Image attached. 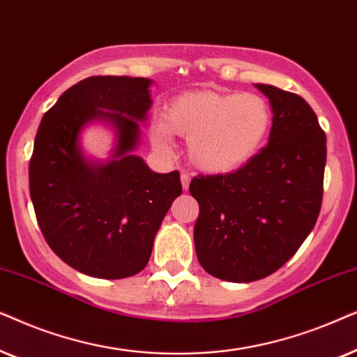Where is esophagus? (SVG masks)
<instances>
[{
  "mask_svg": "<svg viewBox=\"0 0 357 357\" xmlns=\"http://www.w3.org/2000/svg\"><path fill=\"white\" fill-rule=\"evenodd\" d=\"M189 183H191V176H189L188 173H183V174H181V184H183L184 191H188Z\"/></svg>",
  "mask_w": 357,
  "mask_h": 357,
  "instance_id": "34e87169",
  "label": "esophagus"
}]
</instances>
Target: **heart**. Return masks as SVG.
Listing matches in <instances>:
<instances>
[{"mask_svg":"<svg viewBox=\"0 0 357 357\" xmlns=\"http://www.w3.org/2000/svg\"><path fill=\"white\" fill-rule=\"evenodd\" d=\"M273 111L255 93L199 89L179 94L163 117L150 123V142L161 155L173 153V134L188 140L191 163L204 173L223 174L248 163L263 149Z\"/></svg>","mask_w":357,"mask_h":357,"instance_id":"heart-1","label":"heart"}]
</instances>
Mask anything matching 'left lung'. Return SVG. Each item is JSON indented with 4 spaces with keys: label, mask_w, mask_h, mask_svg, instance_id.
<instances>
[{
    "label": "left lung",
    "mask_w": 357,
    "mask_h": 357,
    "mask_svg": "<svg viewBox=\"0 0 357 357\" xmlns=\"http://www.w3.org/2000/svg\"><path fill=\"white\" fill-rule=\"evenodd\" d=\"M273 107L269 142L234 173L199 174L194 245L213 278L253 282L273 274L315 227L323 199L326 135L298 94L256 84Z\"/></svg>",
    "instance_id": "8db88e82"
}]
</instances>
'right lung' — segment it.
I'll list each match as a JSON object with an SVG mask.
<instances>
[{
    "instance_id": "add662e5",
    "label": "right lung",
    "mask_w": 357,
    "mask_h": 357,
    "mask_svg": "<svg viewBox=\"0 0 357 357\" xmlns=\"http://www.w3.org/2000/svg\"><path fill=\"white\" fill-rule=\"evenodd\" d=\"M149 78L89 76L44 114L29 163L37 222L52 251L79 273L122 279L149 263L166 212L181 196L178 171L153 173L132 155L151 106ZM109 121L118 142L107 164L82 155L79 134Z\"/></svg>"
}]
</instances>
